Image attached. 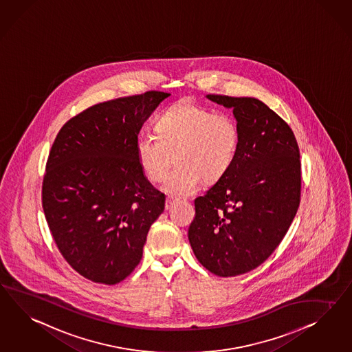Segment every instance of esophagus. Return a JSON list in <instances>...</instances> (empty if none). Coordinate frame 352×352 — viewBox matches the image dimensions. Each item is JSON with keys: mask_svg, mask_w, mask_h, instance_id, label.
Segmentation results:
<instances>
[{"mask_svg": "<svg viewBox=\"0 0 352 352\" xmlns=\"http://www.w3.org/2000/svg\"><path fill=\"white\" fill-rule=\"evenodd\" d=\"M174 204H175V200L173 197H166V200H165V210H170Z\"/></svg>", "mask_w": 352, "mask_h": 352, "instance_id": "obj_1", "label": "esophagus"}]
</instances>
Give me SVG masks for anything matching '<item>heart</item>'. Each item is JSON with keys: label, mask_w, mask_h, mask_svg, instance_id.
<instances>
[{"label": "heart", "mask_w": 352, "mask_h": 352, "mask_svg": "<svg viewBox=\"0 0 352 352\" xmlns=\"http://www.w3.org/2000/svg\"><path fill=\"white\" fill-rule=\"evenodd\" d=\"M156 134L142 132L135 141V156L146 177L165 182V190L186 196L200 186L218 181L230 169L239 147V129L228 114L181 102L164 111L155 123Z\"/></svg>", "instance_id": "1"}]
</instances>
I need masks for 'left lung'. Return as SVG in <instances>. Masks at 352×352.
<instances>
[{
	"label": "left lung",
	"mask_w": 352,
	"mask_h": 352,
	"mask_svg": "<svg viewBox=\"0 0 352 352\" xmlns=\"http://www.w3.org/2000/svg\"><path fill=\"white\" fill-rule=\"evenodd\" d=\"M233 109L239 147L233 165L195 200L188 239L212 274L236 276L278 248L300 205L301 162L289 125L254 97L208 95Z\"/></svg>",
	"instance_id": "left-lung-1"
}]
</instances>
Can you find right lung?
<instances>
[{"instance_id":"1","label":"right lung","mask_w":352,"mask_h":352,"mask_svg":"<svg viewBox=\"0 0 352 352\" xmlns=\"http://www.w3.org/2000/svg\"><path fill=\"white\" fill-rule=\"evenodd\" d=\"M170 94L148 91L91 106L55 138L42 206L61 255L87 279L116 285L140 264L165 195L144 177L135 141Z\"/></svg>"}]
</instances>
